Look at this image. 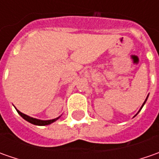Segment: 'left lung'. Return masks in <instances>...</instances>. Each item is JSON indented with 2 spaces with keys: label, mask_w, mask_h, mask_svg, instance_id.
Segmentation results:
<instances>
[{
  "label": "left lung",
  "mask_w": 159,
  "mask_h": 159,
  "mask_svg": "<svg viewBox=\"0 0 159 159\" xmlns=\"http://www.w3.org/2000/svg\"><path fill=\"white\" fill-rule=\"evenodd\" d=\"M147 98H148V97H147ZM147 98H146V100H147ZM146 100H145V102H146ZM145 102H143V105H144V103H145ZM143 106H142V107H143Z\"/></svg>",
  "instance_id": "1"
}]
</instances>
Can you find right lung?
Masks as SVG:
<instances>
[{"mask_svg": "<svg viewBox=\"0 0 159 159\" xmlns=\"http://www.w3.org/2000/svg\"><path fill=\"white\" fill-rule=\"evenodd\" d=\"M16 111L18 112V114L21 116L22 118L24 119H25L26 121L28 122H30V123H32V124H34V125H49V124H51L53 122H55L56 120H57L59 118H57V119H51V120H40V119H34V118H31V117H29L27 115H25V114H24V113L20 112L19 111H17L16 110Z\"/></svg>", "mask_w": 159, "mask_h": 159, "instance_id": "obj_1", "label": "right lung"}]
</instances>
